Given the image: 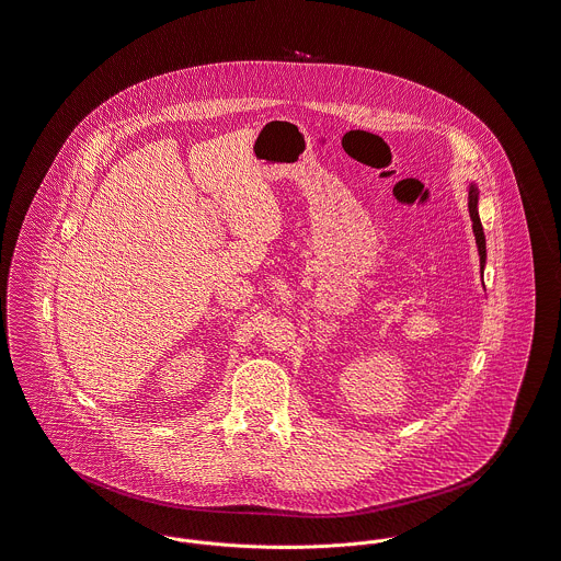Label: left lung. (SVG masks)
Returning a JSON list of instances; mask_svg holds the SVG:
<instances>
[{
	"label": "left lung",
	"mask_w": 561,
	"mask_h": 561,
	"mask_svg": "<svg viewBox=\"0 0 561 561\" xmlns=\"http://www.w3.org/2000/svg\"><path fill=\"white\" fill-rule=\"evenodd\" d=\"M468 210H470V219H472V231H474V240H477V249H479V257H481V276H483L486 263L485 233H483V225L479 217V187L474 181L468 183Z\"/></svg>",
	"instance_id": "1"
}]
</instances>
